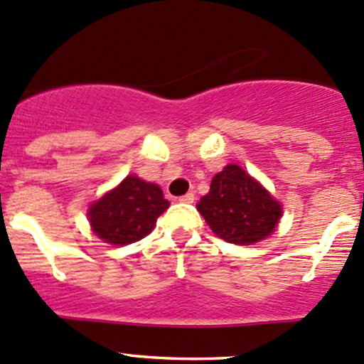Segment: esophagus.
I'll use <instances>...</instances> for the list:
<instances>
[{"label": "esophagus", "mask_w": 364, "mask_h": 364, "mask_svg": "<svg viewBox=\"0 0 364 364\" xmlns=\"http://www.w3.org/2000/svg\"><path fill=\"white\" fill-rule=\"evenodd\" d=\"M195 200V195L193 193H186L183 197H179V202H185V204H192Z\"/></svg>", "instance_id": "esophagus-1"}]
</instances>
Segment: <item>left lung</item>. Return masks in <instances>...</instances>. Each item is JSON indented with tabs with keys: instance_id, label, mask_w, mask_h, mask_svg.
Here are the masks:
<instances>
[{
	"instance_id": "8db88e82",
	"label": "left lung",
	"mask_w": 364,
	"mask_h": 364,
	"mask_svg": "<svg viewBox=\"0 0 364 364\" xmlns=\"http://www.w3.org/2000/svg\"><path fill=\"white\" fill-rule=\"evenodd\" d=\"M197 209L220 239L239 246L269 237L282 216L281 204L235 164L214 176Z\"/></svg>"
}]
</instances>
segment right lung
Instances as JSON below:
<instances>
[{
	"instance_id": "right-lung-1",
	"label": "right lung",
	"mask_w": 364,
	"mask_h": 364,
	"mask_svg": "<svg viewBox=\"0 0 364 364\" xmlns=\"http://www.w3.org/2000/svg\"><path fill=\"white\" fill-rule=\"evenodd\" d=\"M167 208L159 185L131 174L90 205L89 221L99 239L125 246L146 237Z\"/></svg>"
}]
</instances>
